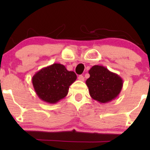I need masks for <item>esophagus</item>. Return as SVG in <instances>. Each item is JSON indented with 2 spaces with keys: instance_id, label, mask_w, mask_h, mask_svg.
Returning a JSON list of instances; mask_svg holds the SVG:
<instances>
[{
  "instance_id": "obj_1",
  "label": "esophagus",
  "mask_w": 150,
  "mask_h": 150,
  "mask_svg": "<svg viewBox=\"0 0 150 150\" xmlns=\"http://www.w3.org/2000/svg\"><path fill=\"white\" fill-rule=\"evenodd\" d=\"M78 80H80V81H84L85 80V77H84L83 75H79L78 76Z\"/></svg>"
}]
</instances>
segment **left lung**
Masks as SVG:
<instances>
[{
    "instance_id": "8db88e82",
    "label": "left lung",
    "mask_w": 150,
    "mask_h": 150,
    "mask_svg": "<svg viewBox=\"0 0 150 150\" xmlns=\"http://www.w3.org/2000/svg\"><path fill=\"white\" fill-rule=\"evenodd\" d=\"M86 80L91 97L99 103H108L118 97L123 87L119 75L101 65H94L89 70Z\"/></svg>"
}]
</instances>
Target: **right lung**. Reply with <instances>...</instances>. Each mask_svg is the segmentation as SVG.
Segmentation results:
<instances>
[{
	"label": "right lung",
	"instance_id": "add662e5",
	"mask_svg": "<svg viewBox=\"0 0 150 150\" xmlns=\"http://www.w3.org/2000/svg\"><path fill=\"white\" fill-rule=\"evenodd\" d=\"M76 79L73 71H68L60 63H53L37 72L32 81L39 99L49 104H56L66 97L69 87Z\"/></svg>",
	"mask_w": 150,
	"mask_h": 150
}]
</instances>
